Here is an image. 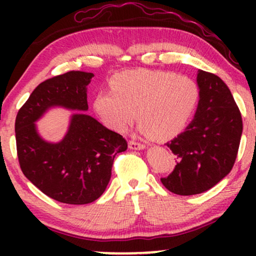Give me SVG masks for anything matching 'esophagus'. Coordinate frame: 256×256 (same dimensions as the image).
<instances>
[{"instance_id": "esophagus-1", "label": "esophagus", "mask_w": 256, "mask_h": 256, "mask_svg": "<svg viewBox=\"0 0 256 256\" xmlns=\"http://www.w3.org/2000/svg\"><path fill=\"white\" fill-rule=\"evenodd\" d=\"M128 148L132 149V150H142V149H146V146L142 144V143L136 142V140H130L128 142Z\"/></svg>"}]
</instances>
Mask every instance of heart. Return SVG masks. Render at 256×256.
<instances>
[{"label": "heart", "mask_w": 256, "mask_h": 256, "mask_svg": "<svg viewBox=\"0 0 256 256\" xmlns=\"http://www.w3.org/2000/svg\"><path fill=\"white\" fill-rule=\"evenodd\" d=\"M198 96V84L186 76L134 70L112 79V91H100L94 110L107 128L116 132L128 130L136 113L140 134L166 140L183 131Z\"/></svg>", "instance_id": "heart-1"}]
</instances>
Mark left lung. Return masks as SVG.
I'll return each mask as SVG.
<instances>
[{
  "label": "left lung",
  "mask_w": 256,
  "mask_h": 256,
  "mask_svg": "<svg viewBox=\"0 0 256 256\" xmlns=\"http://www.w3.org/2000/svg\"><path fill=\"white\" fill-rule=\"evenodd\" d=\"M200 100L184 132L166 146L177 156L167 190L190 196L204 192L230 173L238 152L243 124L230 89L218 76L198 70Z\"/></svg>",
  "instance_id": "left-lung-1"
}]
</instances>
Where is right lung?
<instances>
[{
  "mask_svg": "<svg viewBox=\"0 0 256 256\" xmlns=\"http://www.w3.org/2000/svg\"><path fill=\"white\" fill-rule=\"evenodd\" d=\"M94 73L71 71L46 79L18 112V158L25 177L43 194L67 204H86L104 192L116 155L128 149L122 134L104 128L88 110L86 89ZM74 110L66 134L46 141L36 122L50 108Z\"/></svg>",
  "mask_w": 256,
  "mask_h": 256,
  "instance_id": "add662e5",
  "label": "right lung"
}]
</instances>
